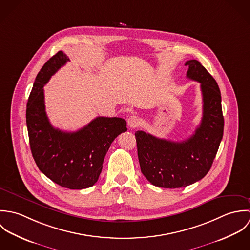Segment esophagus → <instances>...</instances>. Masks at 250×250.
I'll return each instance as SVG.
<instances>
[{
	"mask_svg": "<svg viewBox=\"0 0 250 250\" xmlns=\"http://www.w3.org/2000/svg\"><path fill=\"white\" fill-rule=\"evenodd\" d=\"M127 123H128V126L131 128V129H135L139 126L140 124V118L136 115H131L128 117L127 119Z\"/></svg>",
	"mask_w": 250,
	"mask_h": 250,
	"instance_id": "1",
	"label": "esophagus"
}]
</instances>
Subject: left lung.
Returning <instances> with one entry per match:
<instances>
[{"label": "left lung", "instance_id": "1", "mask_svg": "<svg viewBox=\"0 0 250 250\" xmlns=\"http://www.w3.org/2000/svg\"><path fill=\"white\" fill-rule=\"evenodd\" d=\"M187 77L200 83L203 113L200 125L188 140L170 142L144 131L136 132L143 175L152 185L166 188L189 186L210 170L223 136L221 95L214 78L196 60L185 63Z\"/></svg>", "mask_w": 250, "mask_h": 250}]
</instances>
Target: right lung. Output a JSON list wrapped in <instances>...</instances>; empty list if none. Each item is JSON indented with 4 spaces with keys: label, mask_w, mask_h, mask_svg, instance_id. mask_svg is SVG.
<instances>
[{
    "label": "right lung",
    "mask_w": 250,
    "mask_h": 250,
    "mask_svg": "<svg viewBox=\"0 0 250 250\" xmlns=\"http://www.w3.org/2000/svg\"><path fill=\"white\" fill-rule=\"evenodd\" d=\"M68 61L60 51L38 72L28 100L26 120L32 154L39 170L63 188L83 189L97 182L110 144L127 131V123L120 117L98 116L72 133L51 125L45 111L43 86Z\"/></svg>",
    "instance_id": "right-lung-1"
}]
</instances>
